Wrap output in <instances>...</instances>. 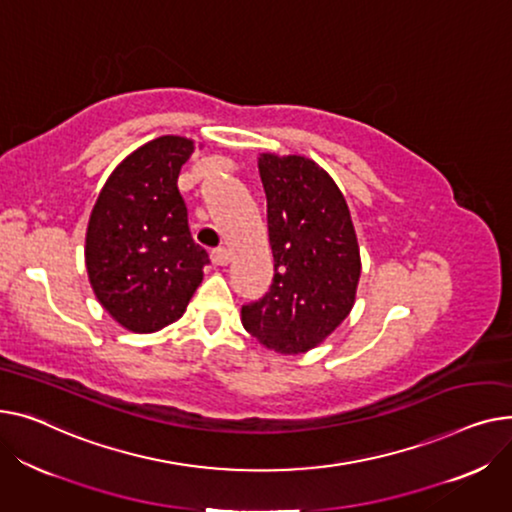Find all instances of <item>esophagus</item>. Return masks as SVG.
Instances as JSON below:
<instances>
[{
  "mask_svg": "<svg viewBox=\"0 0 512 512\" xmlns=\"http://www.w3.org/2000/svg\"><path fill=\"white\" fill-rule=\"evenodd\" d=\"M210 260H213V264L217 266H225L229 262V252L225 248H215L210 252Z\"/></svg>",
  "mask_w": 512,
  "mask_h": 512,
  "instance_id": "34e87169",
  "label": "esophagus"
}]
</instances>
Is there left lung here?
Listing matches in <instances>:
<instances>
[{
    "label": "left lung",
    "instance_id": "1",
    "mask_svg": "<svg viewBox=\"0 0 512 512\" xmlns=\"http://www.w3.org/2000/svg\"><path fill=\"white\" fill-rule=\"evenodd\" d=\"M258 169L275 277L242 306V324L268 349L306 353L353 308L362 273L355 229L341 190L314 161L266 153Z\"/></svg>",
    "mask_w": 512,
    "mask_h": 512
}]
</instances>
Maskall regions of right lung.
I'll use <instances>...</instances> for the list:
<instances>
[{
    "instance_id": "add662e5",
    "label": "right lung",
    "mask_w": 512,
    "mask_h": 512,
    "mask_svg": "<svg viewBox=\"0 0 512 512\" xmlns=\"http://www.w3.org/2000/svg\"><path fill=\"white\" fill-rule=\"evenodd\" d=\"M194 142L150 140L115 167L90 213L86 270L101 306L134 333L182 318L210 262L177 190Z\"/></svg>"
}]
</instances>
